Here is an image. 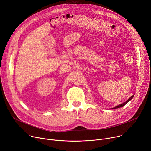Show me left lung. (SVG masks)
<instances>
[{
    "label": "left lung",
    "instance_id": "obj_1",
    "mask_svg": "<svg viewBox=\"0 0 151 151\" xmlns=\"http://www.w3.org/2000/svg\"><path fill=\"white\" fill-rule=\"evenodd\" d=\"M133 96H132V97H130V98H129L128 99V100L127 101H125V102H124V103H123L122 104H119L118 106H116V107H114V108H112V109H116V108H119V107H123L124 105H125L126 104V103H128L129 101H130L132 99H133Z\"/></svg>",
    "mask_w": 151,
    "mask_h": 151
}]
</instances>
